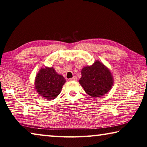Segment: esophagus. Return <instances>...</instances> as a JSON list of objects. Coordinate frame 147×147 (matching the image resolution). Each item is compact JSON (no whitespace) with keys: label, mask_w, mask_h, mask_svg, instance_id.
Instances as JSON below:
<instances>
[{"label":"esophagus","mask_w":147,"mask_h":147,"mask_svg":"<svg viewBox=\"0 0 147 147\" xmlns=\"http://www.w3.org/2000/svg\"><path fill=\"white\" fill-rule=\"evenodd\" d=\"M70 80L73 81H77V78H76V76H73L72 78H70Z\"/></svg>","instance_id":"1"}]
</instances>
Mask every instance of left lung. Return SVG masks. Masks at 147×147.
Listing matches in <instances>:
<instances>
[{
  "instance_id": "left-lung-1",
  "label": "left lung",
  "mask_w": 147,
  "mask_h": 147,
  "mask_svg": "<svg viewBox=\"0 0 147 147\" xmlns=\"http://www.w3.org/2000/svg\"><path fill=\"white\" fill-rule=\"evenodd\" d=\"M81 74L79 83L91 97L103 96L113 87L114 78L111 70L99 60L90 66H85Z\"/></svg>"
}]
</instances>
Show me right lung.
Returning <instances> with one entry per match:
<instances>
[{
	"label": "right lung",
	"mask_w": 147,
	"mask_h": 147,
	"mask_svg": "<svg viewBox=\"0 0 147 147\" xmlns=\"http://www.w3.org/2000/svg\"><path fill=\"white\" fill-rule=\"evenodd\" d=\"M66 80L57 73L53 67L41 68L34 79V88L37 93L46 100H53L61 93Z\"/></svg>",
	"instance_id": "add662e5"
}]
</instances>
